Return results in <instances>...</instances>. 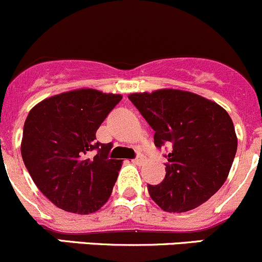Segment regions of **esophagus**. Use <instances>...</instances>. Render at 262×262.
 I'll list each match as a JSON object with an SVG mask.
<instances>
[{"label": "esophagus", "instance_id": "1", "mask_svg": "<svg viewBox=\"0 0 262 262\" xmlns=\"http://www.w3.org/2000/svg\"><path fill=\"white\" fill-rule=\"evenodd\" d=\"M132 162H134V164H137V165L142 164V163H144V157H137L136 159H134Z\"/></svg>", "mask_w": 262, "mask_h": 262}]
</instances>
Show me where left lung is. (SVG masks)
Listing matches in <instances>:
<instances>
[{"instance_id": "8db88e82", "label": "left lung", "mask_w": 262, "mask_h": 262, "mask_svg": "<svg viewBox=\"0 0 262 262\" xmlns=\"http://www.w3.org/2000/svg\"><path fill=\"white\" fill-rule=\"evenodd\" d=\"M128 99L155 131V146L172 145L165 177L147 186L163 210L183 213L208 201L224 185L237 151V135L227 111L191 92L159 89Z\"/></svg>"}]
</instances>
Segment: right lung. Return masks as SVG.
I'll return each mask as SVG.
<instances>
[{"label":"right lung","instance_id":"obj_1","mask_svg":"<svg viewBox=\"0 0 262 262\" xmlns=\"http://www.w3.org/2000/svg\"><path fill=\"white\" fill-rule=\"evenodd\" d=\"M122 99L100 90H70L46 98L24 123L21 157L40 192L57 208L92 214L108 201L121 159H110L112 144L97 141V130ZM97 149L93 158L90 152Z\"/></svg>","mask_w":262,"mask_h":262}]
</instances>
